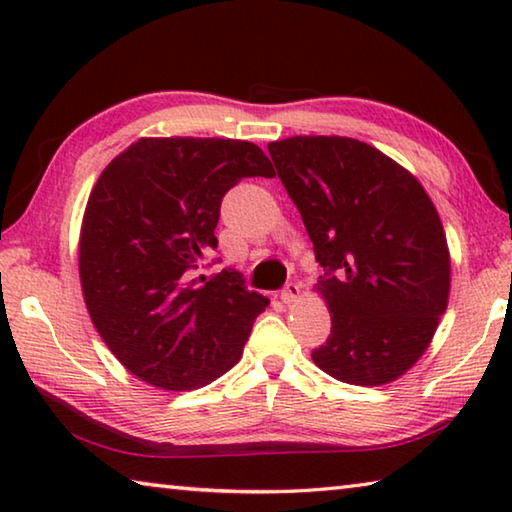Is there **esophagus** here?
<instances>
[{"mask_svg": "<svg viewBox=\"0 0 512 512\" xmlns=\"http://www.w3.org/2000/svg\"><path fill=\"white\" fill-rule=\"evenodd\" d=\"M298 296H300V287H298L296 282H289L287 287L280 291V298H282L284 305H291V302H296Z\"/></svg>", "mask_w": 512, "mask_h": 512, "instance_id": "1", "label": "esophagus"}]
</instances>
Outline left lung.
Listing matches in <instances>:
<instances>
[{
  "mask_svg": "<svg viewBox=\"0 0 512 512\" xmlns=\"http://www.w3.org/2000/svg\"><path fill=\"white\" fill-rule=\"evenodd\" d=\"M298 207L332 334L311 352L329 377L381 386L429 348L449 296V250L422 185L375 146L339 135L268 144Z\"/></svg>",
  "mask_w": 512,
  "mask_h": 512,
  "instance_id": "1",
  "label": "left lung"
}]
</instances>
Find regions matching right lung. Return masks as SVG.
<instances>
[{"instance_id":"right-lung-1","label":"right lung","mask_w":512,"mask_h":512,"mask_svg":"<svg viewBox=\"0 0 512 512\" xmlns=\"http://www.w3.org/2000/svg\"><path fill=\"white\" fill-rule=\"evenodd\" d=\"M273 173L259 146L216 137H142L103 169L83 216L81 287L101 339L135 377L192 391L241 359L268 300L235 268L189 277L214 253L228 189Z\"/></svg>"}]
</instances>
